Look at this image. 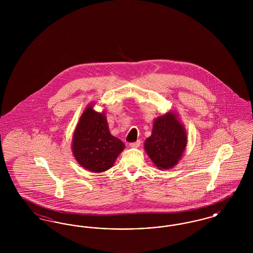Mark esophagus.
<instances>
[{"instance_id": "esophagus-1", "label": "esophagus", "mask_w": 253, "mask_h": 253, "mask_svg": "<svg viewBox=\"0 0 253 253\" xmlns=\"http://www.w3.org/2000/svg\"><path fill=\"white\" fill-rule=\"evenodd\" d=\"M140 143H141V141H140V140H137V141H135V142L130 143V147H132V148H138V147L140 146Z\"/></svg>"}]
</instances>
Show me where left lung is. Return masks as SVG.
Here are the masks:
<instances>
[{
  "instance_id": "8db88e82",
  "label": "left lung",
  "mask_w": 253,
  "mask_h": 253,
  "mask_svg": "<svg viewBox=\"0 0 253 253\" xmlns=\"http://www.w3.org/2000/svg\"><path fill=\"white\" fill-rule=\"evenodd\" d=\"M187 146V133L175 113L169 112L154 121L144 149L157 168L169 169L181 159Z\"/></svg>"
}]
</instances>
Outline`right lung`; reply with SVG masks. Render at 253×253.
<instances>
[{
    "mask_svg": "<svg viewBox=\"0 0 253 253\" xmlns=\"http://www.w3.org/2000/svg\"><path fill=\"white\" fill-rule=\"evenodd\" d=\"M125 145L111 134L105 113L90 104L85 109L73 134V155L79 164L93 172L112 168Z\"/></svg>",
    "mask_w": 253,
    "mask_h": 253,
    "instance_id": "add662e5",
    "label": "right lung"
}]
</instances>
